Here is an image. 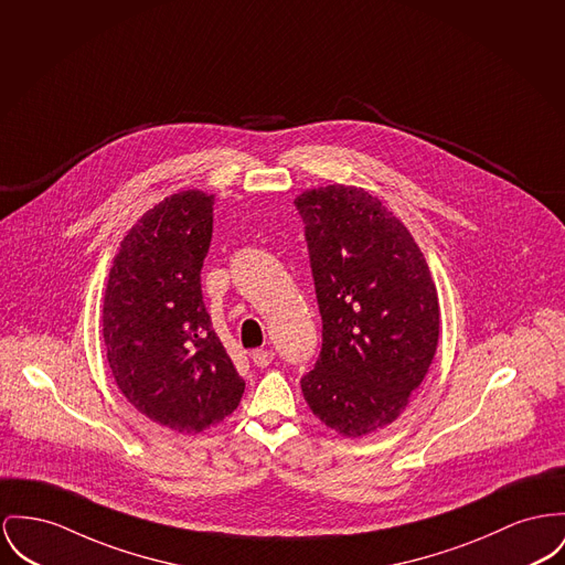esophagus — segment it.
Listing matches in <instances>:
<instances>
[{
    "label": "esophagus",
    "mask_w": 565,
    "mask_h": 565,
    "mask_svg": "<svg viewBox=\"0 0 565 565\" xmlns=\"http://www.w3.org/2000/svg\"><path fill=\"white\" fill-rule=\"evenodd\" d=\"M250 358H253L255 366L265 369V366H269V364H271V360H274V351H271V349H257V351H253V353H250Z\"/></svg>",
    "instance_id": "esophagus-1"
}]
</instances>
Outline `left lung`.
Segmentation results:
<instances>
[{"instance_id": "obj_1", "label": "left lung", "mask_w": 565, "mask_h": 565, "mask_svg": "<svg viewBox=\"0 0 565 565\" xmlns=\"http://www.w3.org/2000/svg\"><path fill=\"white\" fill-rule=\"evenodd\" d=\"M323 342L301 392L328 428L358 439L390 426L428 373L439 298L409 228L369 190L330 184L296 196Z\"/></svg>"}]
</instances>
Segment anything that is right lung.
Returning a JSON list of instances; mask_svg holds the SVG:
<instances>
[{"instance_id":"right-lung-1","label":"right lung","mask_w":565,"mask_h":565,"mask_svg":"<svg viewBox=\"0 0 565 565\" xmlns=\"http://www.w3.org/2000/svg\"><path fill=\"white\" fill-rule=\"evenodd\" d=\"M214 194L175 192L148 210L119 244L103 303L115 383L151 422L182 435L233 414L244 394L212 330L201 267L212 242Z\"/></svg>"}]
</instances>
